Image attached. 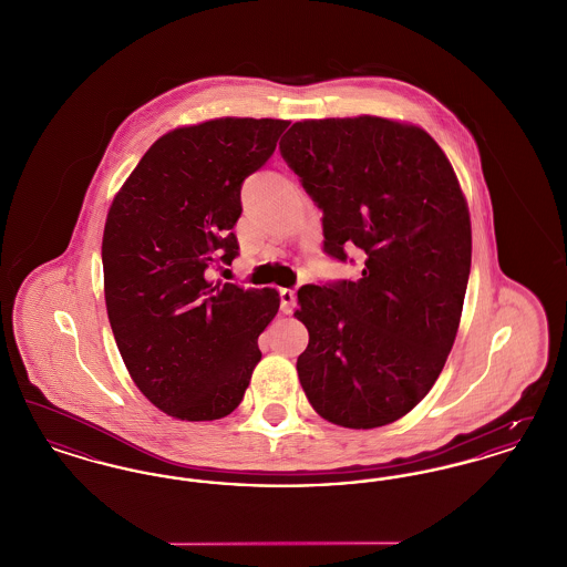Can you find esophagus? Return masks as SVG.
<instances>
[{"mask_svg": "<svg viewBox=\"0 0 567 567\" xmlns=\"http://www.w3.org/2000/svg\"><path fill=\"white\" fill-rule=\"evenodd\" d=\"M296 306V291L293 289H280V308L285 315H291Z\"/></svg>", "mask_w": 567, "mask_h": 567, "instance_id": "obj_1", "label": "esophagus"}]
</instances>
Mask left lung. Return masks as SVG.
Wrapping results in <instances>:
<instances>
[{
  "instance_id": "obj_1",
  "label": "left lung",
  "mask_w": 567,
  "mask_h": 567,
  "mask_svg": "<svg viewBox=\"0 0 567 567\" xmlns=\"http://www.w3.org/2000/svg\"><path fill=\"white\" fill-rule=\"evenodd\" d=\"M280 155L323 210V250L359 280L303 285L297 374L333 425L374 430L419 404L457 336L472 225L453 165L421 127L380 116L299 121Z\"/></svg>"
}]
</instances>
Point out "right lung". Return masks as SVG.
<instances>
[{
  "label": "right lung",
  "instance_id": "obj_1",
  "mask_svg": "<svg viewBox=\"0 0 567 567\" xmlns=\"http://www.w3.org/2000/svg\"><path fill=\"white\" fill-rule=\"evenodd\" d=\"M289 121L215 118L162 135L110 206L102 264L110 327L135 386L165 414L215 421L243 402L278 312L276 289L215 280L231 266L243 183Z\"/></svg>",
  "mask_w": 567,
  "mask_h": 567
}]
</instances>
